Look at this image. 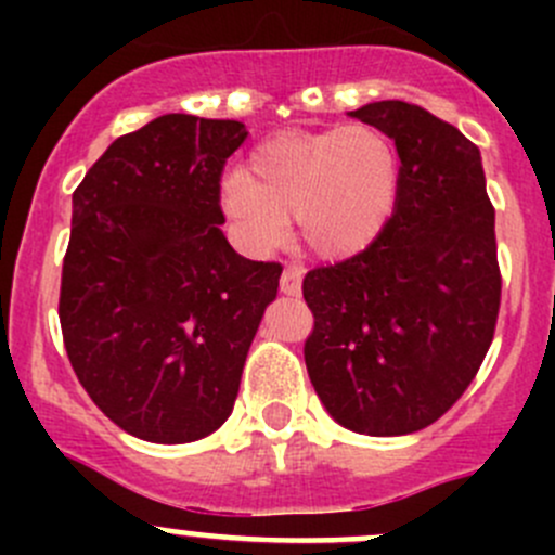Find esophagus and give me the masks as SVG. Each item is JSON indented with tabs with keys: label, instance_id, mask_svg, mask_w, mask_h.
Listing matches in <instances>:
<instances>
[{
	"label": "esophagus",
	"instance_id": "34e87169",
	"mask_svg": "<svg viewBox=\"0 0 555 555\" xmlns=\"http://www.w3.org/2000/svg\"><path fill=\"white\" fill-rule=\"evenodd\" d=\"M279 289L289 298H298L300 289H304V271L298 266H287L282 273V282H279Z\"/></svg>",
	"mask_w": 555,
	"mask_h": 555
}]
</instances>
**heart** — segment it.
Listing matches in <instances>:
<instances>
[{"label": "heart", "instance_id": "1", "mask_svg": "<svg viewBox=\"0 0 555 555\" xmlns=\"http://www.w3.org/2000/svg\"><path fill=\"white\" fill-rule=\"evenodd\" d=\"M397 188L395 142L382 128L354 122L260 142L249 153L246 173L222 179L220 206L236 242L251 255L279 249L295 217L311 251L349 257L384 231Z\"/></svg>", "mask_w": 555, "mask_h": 555}]
</instances>
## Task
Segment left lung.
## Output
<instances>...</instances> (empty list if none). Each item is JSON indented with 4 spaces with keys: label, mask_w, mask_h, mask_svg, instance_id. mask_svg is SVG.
Segmentation results:
<instances>
[{
    "label": "left lung",
    "mask_w": 555,
    "mask_h": 555,
    "mask_svg": "<svg viewBox=\"0 0 555 555\" xmlns=\"http://www.w3.org/2000/svg\"><path fill=\"white\" fill-rule=\"evenodd\" d=\"M395 139V211L367 249L313 268L306 367L340 427L373 438L438 422L478 373L500 313L494 206L480 150L408 102L349 112Z\"/></svg>",
    "instance_id": "left-lung-1"
}]
</instances>
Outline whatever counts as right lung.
Returning <instances> with one entry per match:
<instances>
[{
  "instance_id": "right-lung-1",
  "label": "right lung",
  "mask_w": 555,
  "mask_h": 555,
  "mask_svg": "<svg viewBox=\"0 0 555 555\" xmlns=\"http://www.w3.org/2000/svg\"><path fill=\"white\" fill-rule=\"evenodd\" d=\"M244 122L160 115L115 139L72 195L59 317L77 378L106 418L150 443L225 424L279 262L222 233L220 177Z\"/></svg>"
}]
</instances>
